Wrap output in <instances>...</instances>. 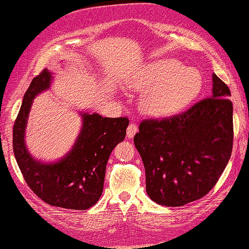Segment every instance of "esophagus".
Listing matches in <instances>:
<instances>
[{"label": "esophagus", "mask_w": 249, "mask_h": 249, "mask_svg": "<svg viewBox=\"0 0 249 249\" xmlns=\"http://www.w3.org/2000/svg\"><path fill=\"white\" fill-rule=\"evenodd\" d=\"M137 132H138L137 125H134V124L128 125V127H127V130H126V134H127L128 139H132V138L134 137V134L137 133Z\"/></svg>", "instance_id": "obj_1"}]
</instances>
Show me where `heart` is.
I'll use <instances>...</instances> for the list:
<instances>
[{"instance_id":"heart-1","label":"heart","mask_w":249,"mask_h":249,"mask_svg":"<svg viewBox=\"0 0 249 249\" xmlns=\"http://www.w3.org/2000/svg\"><path fill=\"white\" fill-rule=\"evenodd\" d=\"M202 75L195 68H185L172 57L143 63L128 78L127 87L142 92L140 109L150 117H169L186 108L199 95Z\"/></svg>"}]
</instances>
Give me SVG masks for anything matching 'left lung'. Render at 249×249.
Segmentation results:
<instances>
[{"label":"left lung","instance_id":"left-lung-1","mask_svg":"<svg viewBox=\"0 0 249 249\" xmlns=\"http://www.w3.org/2000/svg\"><path fill=\"white\" fill-rule=\"evenodd\" d=\"M212 96L162 121L147 119L134 135L154 202L179 207L204 196L221 177L233 142L229 87L213 74Z\"/></svg>","mask_w":249,"mask_h":249}]
</instances>
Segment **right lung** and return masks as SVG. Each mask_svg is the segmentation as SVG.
Masks as SVG:
<instances>
[{
	"instance_id": "1",
	"label": "right lung",
	"mask_w": 249,
	"mask_h": 249,
	"mask_svg": "<svg viewBox=\"0 0 249 249\" xmlns=\"http://www.w3.org/2000/svg\"><path fill=\"white\" fill-rule=\"evenodd\" d=\"M53 72L45 69L32 80L14 125V153L27 185L45 202L65 209L86 210L103 192L106 166L114 148L125 139L128 119L108 118L81 111V128L73 146L62 159L41 161L28 152L26 126L36 95L50 88Z\"/></svg>"
}]
</instances>
